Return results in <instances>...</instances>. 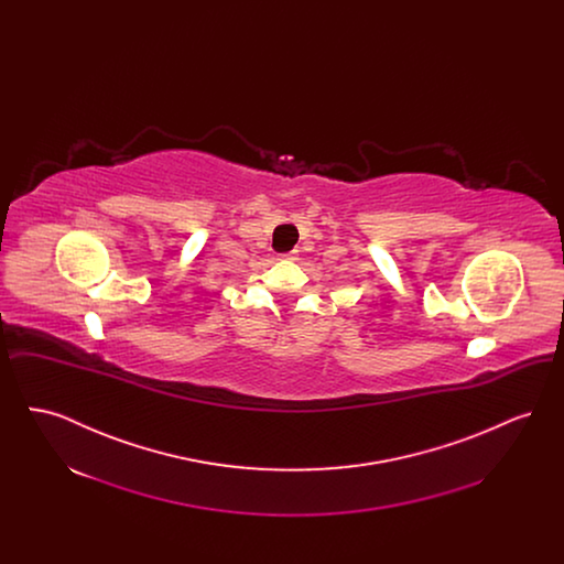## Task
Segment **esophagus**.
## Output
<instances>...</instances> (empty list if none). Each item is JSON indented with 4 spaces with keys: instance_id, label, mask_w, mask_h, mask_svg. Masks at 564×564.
Segmentation results:
<instances>
[{
    "instance_id": "obj_1",
    "label": "esophagus",
    "mask_w": 564,
    "mask_h": 564,
    "mask_svg": "<svg viewBox=\"0 0 564 564\" xmlns=\"http://www.w3.org/2000/svg\"><path fill=\"white\" fill-rule=\"evenodd\" d=\"M283 258H285V260H294V253H285Z\"/></svg>"
}]
</instances>
